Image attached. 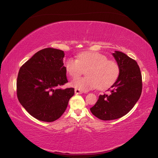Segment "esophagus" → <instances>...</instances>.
I'll return each mask as SVG.
<instances>
[{"label":"esophagus","instance_id":"esophagus-1","mask_svg":"<svg viewBox=\"0 0 158 158\" xmlns=\"http://www.w3.org/2000/svg\"><path fill=\"white\" fill-rule=\"evenodd\" d=\"M74 92H75L76 94H82L83 93V91H81V90H80L79 89H75L74 90Z\"/></svg>","mask_w":158,"mask_h":158}]
</instances>
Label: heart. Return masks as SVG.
Wrapping results in <instances>:
<instances>
[{
  "label": "heart",
  "instance_id": "heart-1",
  "mask_svg": "<svg viewBox=\"0 0 158 158\" xmlns=\"http://www.w3.org/2000/svg\"><path fill=\"white\" fill-rule=\"evenodd\" d=\"M65 68L73 78L81 75L84 69H89L86 72L88 77L74 79L71 82L72 86L84 92L97 87L100 89L110 87L120 74V67L116 61L108 60L105 55L96 52L80 53L78 59L68 58Z\"/></svg>",
  "mask_w": 158,
  "mask_h": 158
}]
</instances>
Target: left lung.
I'll list each match as a JSON object with an SVG mask.
<instances>
[{"instance_id":"8db88e82","label":"left lung","mask_w":158,"mask_h":158,"mask_svg":"<svg viewBox=\"0 0 158 158\" xmlns=\"http://www.w3.org/2000/svg\"><path fill=\"white\" fill-rule=\"evenodd\" d=\"M120 67V74L109 89V94L99 96L90 109L95 116L102 121H111L126 115L139 99L142 91V77L137 63L124 53H112Z\"/></svg>"}]
</instances>
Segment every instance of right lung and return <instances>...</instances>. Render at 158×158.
Returning <instances> with one entry per match:
<instances>
[{
	"mask_svg": "<svg viewBox=\"0 0 158 158\" xmlns=\"http://www.w3.org/2000/svg\"><path fill=\"white\" fill-rule=\"evenodd\" d=\"M62 50L46 48L21 67L17 80V95L21 105L32 116L53 122L65 112L74 94L73 88L63 89L68 83Z\"/></svg>",
	"mask_w": 158,
	"mask_h": 158,
	"instance_id": "obj_1",
	"label": "right lung"
}]
</instances>
